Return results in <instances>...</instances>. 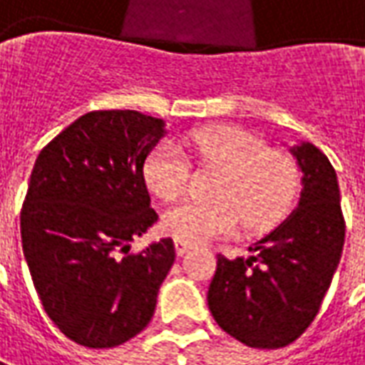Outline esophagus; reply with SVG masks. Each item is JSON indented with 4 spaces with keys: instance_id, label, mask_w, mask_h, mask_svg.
<instances>
[{
    "instance_id": "1",
    "label": "esophagus",
    "mask_w": 365,
    "mask_h": 365,
    "mask_svg": "<svg viewBox=\"0 0 365 365\" xmlns=\"http://www.w3.org/2000/svg\"><path fill=\"white\" fill-rule=\"evenodd\" d=\"M190 248H192V246L188 245V242H185V240H175V250H177L178 256L187 255Z\"/></svg>"
}]
</instances>
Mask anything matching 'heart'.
Wrapping results in <instances>:
<instances>
[{
	"mask_svg": "<svg viewBox=\"0 0 365 365\" xmlns=\"http://www.w3.org/2000/svg\"><path fill=\"white\" fill-rule=\"evenodd\" d=\"M180 144L200 165L225 173L216 205L180 202L163 215V230L188 245L235 232H264L292 208L298 173L288 158L268 153L262 140L238 127H208L187 133ZM190 177L187 153L175 140H163L145 163V180L157 197H180Z\"/></svg>",
	"mask_w": 365,
	"mask_h": 365,
	"instance_id": "heart-1",
	"label": "heart"
}]
</instances>
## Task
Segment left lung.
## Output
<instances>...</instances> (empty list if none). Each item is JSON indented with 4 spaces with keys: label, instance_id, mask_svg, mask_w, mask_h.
Masks as SVG:
<instances>
[{
    "label": "left lung",
    "instance_id": "obj_1",
    "mask_svg": "<svg viewBox=\"0 0 365 365\" xmlns=\"http://www.w3.org/2000/svg\"><path fill=\"white\" fill-rule=\"evenodd\" d=\"M290 153L302 170L298 207L248 248L252 256L228 260L218 255L207 296L226 334L262 350L292 344L312 324L346 238L338 177L328 157L306 140Z\"/></svg>",
    "mask_w": 365,
    "mask_h": 365
}]
</instances>
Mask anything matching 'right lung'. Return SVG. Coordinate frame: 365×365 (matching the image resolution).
Wrapping results in <instances>:
<instances>
[{"instance_id":"obj_1","label":"right lung","mask_w":365,"mask_h":365,"mask_svg":"<svg viewBox=\"0 0 365 365\" xmlns=\"http://www.w3.org/2000/svg\"><path fill=\"white\" fill-rule=\"evenodd\" d=\"M165 133V120L139 110H91L35 160L24 256L45 314L85 348H115L145 330L175 262L170 238L129 255L158 218L143 167Z\"/></svg>"}]
</instances>
